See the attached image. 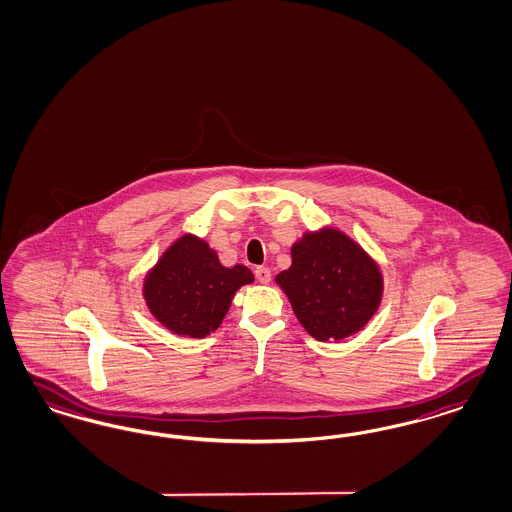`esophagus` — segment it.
<instances>
[{
    "label": "esophagus",
    "mask_w": 512,
    "mask_h": 512,
    "mask_svg": "<svg viewBox=\"0 0 512 512\" xmlns=\"http://www.w3.org/2000/svg\"><path fill=\"white\" fill-rule=\"evenodd\" d=\"M255 278H257L261 283H270V278H272L270 268H266V266H257V268H255Z\"/></svg>",
    "instance_id": "34e87169"
}]
</instances>
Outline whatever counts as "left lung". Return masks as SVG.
I'll list each match as a JSON object with an SVG mask.
<instances>
[{
    "mask_svg": "<svg viewBox=\"0 0 512 512\" xmlns=\"http://www.w3.org/2000/svg\"><path fill=\"white\" fill-rule=\"evenodd\" d=\"M291 259L276 283L308 335L342 340L376 314L384 293L380 266L342 230L306 232L291 247Z\"/></svg>",
    "mask_w": 512,
    "mask_h": 512,
    "instance_id": "1",
    "label": "left lung"
}]
</instances>
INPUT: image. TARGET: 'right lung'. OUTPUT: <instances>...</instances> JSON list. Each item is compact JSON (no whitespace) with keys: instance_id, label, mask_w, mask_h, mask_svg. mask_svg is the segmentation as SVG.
<instances>
[{"instance_id":"right-lung-1","label":"right lung","mask_w":512,"mask_h":512,"mask_svg":"<svg viewBox=\"0 0 512 512\" xmlns=\"http://www.w3.org/2000/svg\"><path fill=\"white\" fill-rule=\"evenodd\" d=\"M253 280L247 266L221 265L208 242L185 234L145 276L143 299L149 312L172 333L202 338L221 325L234 293Z\"/></svg>"}]
</instances>
